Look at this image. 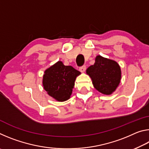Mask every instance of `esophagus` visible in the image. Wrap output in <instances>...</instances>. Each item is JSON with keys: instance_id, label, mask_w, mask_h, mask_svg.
Instances as JSON below:
<instances>
[{"instance_id": "1", "label": "esophagus", "mask_w": 149, "mask_h": 149, "mask_svg": "<svg viewBox=\"0 0 149 149\" xmlns=\"http://www.w3.org/2000/svg\"><path fill=\"white\" fill-rule=\"evenodd\" d=\"M85 70H86V66H85V65H82V66H81L79 68V71L81 72H84L85 71Z\"/></svg>"}]
</instances>
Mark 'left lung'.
Segmentation results:
<instances>
[{"mask_svg":"<svg viewBox=\"0 0 149 149\" xmlns=\"http://www.w3.org/2000/svg\"><path fill=\"white\" fill-rule=\"evenodd\" d=\"M87 74L92 79L95 89L105 95L114 92L121 79L119 64L99 55L96 57L95 64L88 68Z\"/></svg>","mask_w":149,"mask_h":149,"instance_id":"obj_1","label":"left lung"}]
</instances>
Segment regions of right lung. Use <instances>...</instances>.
I'll use <instances>...</instances> for the list:
<instances>
[{"instance_id":"right-lung-1","label":"right lung","mask_w":149,"mask_h":149,"mask_svg":"<svg viewBox=\"0 0 149 149\" xmlns=\"http://www.w3.org/2000/svg\"><path fill=\"white\" fill-rule=\"evenodd\" d=\"M80 74L71 65H64L58 61L45 72L42 85L50 97L58 101H65L70 99L75 78Z\"/></svg>"}]
</instances>
